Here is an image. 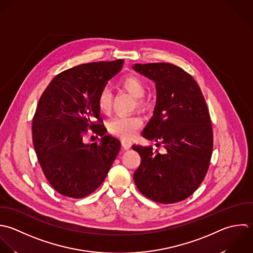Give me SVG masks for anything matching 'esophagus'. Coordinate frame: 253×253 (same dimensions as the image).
<instances>
[{
  "mask_svg": "<svg viewBox=\"0 0 253 253\" xmlns=\"http://www.w3.org/2000/svg\"><path fill=\"white\" fill-rule=\"evenodd\" d=\"M121 145L125 150H128L132 147V142L130 140H127V139H122L121 140Z\"/></svg>",
  "mask_w": 253,
  "mask_h": 253,
  "instance_id": "34e87169",
  "label": "esophagus"
}]
</instances>
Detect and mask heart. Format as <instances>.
Returning <instances> with one entry per match:
<instances>
[{
	"label": "heart",
	"mask_w": 253,
	"mask_h": 253,
	"mask_svg": "<svg viewBox=\"0 0 253 253\" xmlns=\"http://www.w3.org/2000/svg\"><path fill=\"white\" fill-rule=\"evenodd\" d=\"M121 85L133 96L138 97L137 104L140 108H145L147 106V102L142 98L146 93V84L140 78L128 76L121 81ZM111 91L107 87L102 88L96 97L97 108L102 113H108L111 109ZM141 125L142 119L138 116H117L110 121L109 131L113 135L123 139H131L136 135Z\"/></svg>",
	"instance_id": "heart-1"
}]
</instances>
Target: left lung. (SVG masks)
I'll list each match as a JSON object with an SVG mask.
<instances>
[{
  "label": "left lung",
  "instance_id": "left-lung-1",
  "mask_svg": "<svg viewBox=\"0 0 253 253\" xmlns=\"http://www.w3.org/2000/svg\"><path fill=\"white\" fill-rule=\"evenodd\" d=\"M132 68L156 84V106L143 136L161 140L166 149L161 154L152 147L132 146L142 159L134 181L151 200L182 201L202 183L212 156L213 131L206 101L193 77L175 65L134 64Z\"/></svg>",
  "mask_w": 253,
  "mask_h": 253
}]
</instances>
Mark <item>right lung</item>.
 I'll return each instance as SVG.
<instances>
[{
	"mask_svg": "<svg viewBox=\"0 0 253 253\" xmlns=\"http://www.w3.org/2000/svg\"><path fill=\"white\" fill-rule=\"evenodd\" d=\"M124 60L79 65L57 75L42 93L32 121L33 147L40 167L60 194L83 198L105 179L120 141L105 134L96 105L99 91L117 75ZM90 126L101 143L86 145L82 135Z\"/></svg>",
	"mask_w": 253,
	"mask_h": 253,
	"instance_id": "obj_1",
	"label": "right lung"
}]
</instances>
